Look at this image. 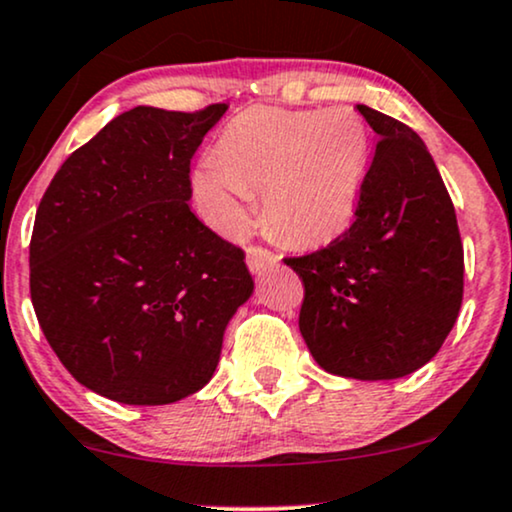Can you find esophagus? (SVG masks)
Here are the masks:
<instances>
[{
  "instance_id": "1",
  "label": "esophagus",
  "mask_w": 512,
  "mask_h": 512,
  "mask_svg": "<svg viewBox=\"0 0 512 512\" xmlns=\"http://www.w3.org/2000/svg\"><path fill=\"white\" fill-rule=\"evenodd\" d=\"M276 260H279V257H276L272 250L260 248V245H250L248 252H245V262H248L252 274H262L264 269L276 264Z\"/></svg>"
}]
</instances>
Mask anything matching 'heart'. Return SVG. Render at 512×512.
Segmentation results:
<instances>
[{"instance_id": "obj_1", "label": "heart", "mask_w": 512, "mask_h": 512, "mask_svg": "<svg viewBox=\"0 0 512 512\" xmlns=\"http://www.w3.org/2000/svg\"><path fill=\"white\" fill-rule=\"evenodd\" d=\"M369 166V131L350 107L324 112L250 107L226 123L212 159L193 171L195 200L214 229L250 226V193L276 238L317 245L346 231Z\"/></svg>"}]
</instances>
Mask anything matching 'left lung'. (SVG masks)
<instances>
[{"label": "left lung", "mask_w": 512, "mask_h": 512, "mask_svg": "<svg viewBox=\"0 0 512 512\" xmlns=\"http://www.w3.org/2000/svg\"><path fill=\"white\" fill-rule=\"evenodd\" d=\"M379 135L355 221L329 245L286 257L303 279L300 334L338 377L398 379L427 365L463 303V240L427 145L357 104Z\"/></svg>", "instance_id": "left-lung-1"}]
</instances>
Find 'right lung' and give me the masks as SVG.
<instances>
[{"label":"right lung","mask_w":512,"mask_h":512,"mask_svg":"<svg viewBox=\"0 0 512 512\" xmlns=\"http://www.w3.org/2000/svg\"><path fill=\"white\" fill-rule=\"evenodd\" d=\"M135 107L61 164L30 238V298L47 343L85 389L166 405L217 369L252 295L243 250L190 212V159L226 112Z\"/></svg>","instance_id":"add662e5"}]
</instances>
